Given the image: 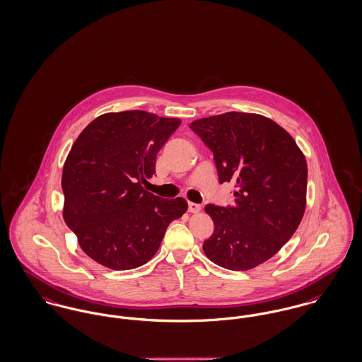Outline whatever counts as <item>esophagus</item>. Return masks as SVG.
I'll return each mask as SVG.
<instances>
[{
  "instance_id": "esophagus-1",
  "label": "esophagus",
  "mask_w": 362,
  "mask_h": 362,
  "mask_svg": "<svg viewBox=\"0 0 362 362\" xmlns=\"http://www.w3.org/2000/svg\"><path fill=\"white\" fill-rule=\"evenodd\" d=\"M187 205H189V212H192V214H197V212L201 211V206L195 202H189Z\"/></svg>"
}]
</instances>
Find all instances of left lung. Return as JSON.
Returning <instances> with one entry per match:
<instances>
[{
    "label": "left lung",
    "instance_id": "left-lung-1",
    "mask_svg": "<svg viewBox=\"0 0 362 362\" xmlns=\"http://www.w3.org/2000/svg\"><path fill=\"white\" fill-rule=\"evenodd\" d=\"M190 128L212 150L219 182H234V206L208 204L215 228L204 252L215 264L250 270L293 235L306 209L307 163L293 138L273 119L230 112Z\"/></svg>",
    "mask_w": 362,
    "mask_h": 362
}]
</instances>
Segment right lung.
I'll use <instances>...</instances> for the list:
<instances>
[{"label": "right lung", "mask_w": 362, "mask_h": 362, "mask_svg": "<svg viewBox=\"0 0 362 362\" xmlns=\"http://www.w3.org/2000/svg\"><path fill=\"white\" fill-rule=\"evenodd\" d=\"M179 118L143 110L106 112L74 141L62 173L63 219L81 250L112 270L147 263L169 223L187 211L185 198L165 199L143 189Z\"/></svg>", "instance_id": "right-lung-1"}]
</instances>
